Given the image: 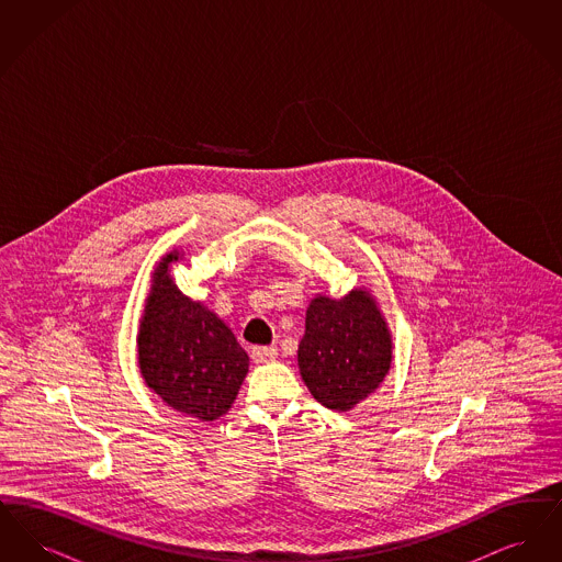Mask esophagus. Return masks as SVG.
<instances>
[{"label": "esophagus", "mask_w": 562, "mask_h": 562, "mask_svg": "<svg viewBox=\"0 0 562 562\" xmlns=\"http://www.w3.org/2000/svg\"><path fill=\"white\" fill-rule=\"evenodd\" d=\"M276 356H278V349L276 348H266V346H257V348L250 349V358H252V362H257V364H263V362H271V360H276Z\"/></svg>", "instance_id": "esophagus-1"}]
</instances>
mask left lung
<instances>
[{"label":"left lung","instance_id":"obj_1","mask_svg":"<svg viewBox=\"0 0 562 562\" xmlns=\"http://www.w3.org/2000/svg\"><path fill=\"white\" fill-rule=\"evenodd\" d=\"M392 358L387 322L367 289L312 299L296 360L322 406L344 413L369 398L390 373Z\"/></svg>","mask_w":562,"mask_h":562}]
</instances>
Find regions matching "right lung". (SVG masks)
I'll return each mask as SVG.
<instances>
[{"label":"right lung","instance_id":"obj_1","mask_svg":"<svg viewBox=\"0 0 562 562\" xmlns=\"http://www.w3.org/2000/svg\"><path fill=\"white\" fill-rule=\"evenodd\" d=\"M181 257V250H172L154 269L136 337L138 369L168 406L214 422L236 401L248 353L225 322L179 291L170 266Z\"/></svg>","mask_w":562,"mask_h":562}]
</instances>
